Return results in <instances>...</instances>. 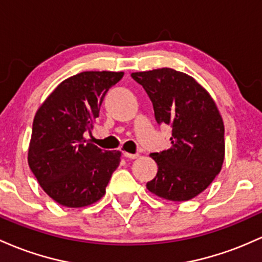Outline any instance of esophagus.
I'll use <instances>...</instances> for the list:
<instances>
[{
  "instance_id": "34e87169",
  "label": "esophagus",
  "mask_w": 262,
  "mask_h": 262,
  "mask_svg": "<svg viewBox=\"0 0 262 262\" xmlns=\"http://www.w3.org/2000/svg\"><path fill=\"white\" fill-rule=\"evenodd\" d=\"M123 156L126 158H130V160H135V158L139 157V154H128V152H123Z\"/></svg>"
}]
</instances>
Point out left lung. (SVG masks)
<instances>
[{
  "label": "left lung",
  "mask_w": 262,
  "mask_h": 262,
  "mask_svg": "<svg viewBox=\"0 0 262 262\" xmlns=\"http://www.w3.org/2000/svg\"><path fill=\"white\" fill-rule=\"evenodd\" d=\"M131 76L151 99L158 125L172 128V147L151 154L158 172L147 188L168 201H189L207 189L222 169L225 141L218 107L195 79L170 68Z\"/></svg>",
  "instance_id": "1"
}]
</instances>
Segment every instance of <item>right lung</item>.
I'll return each instance as SVG.
<instances>
[{
	"label": "right lung",
	"instance_id": "right-lung-1",
	"mask_svg": "<svg viewBox=\"0 0 262 262\" xmlns=\"http://www.w3.org/2000/svg\"><path fill=\"white\" fill-rule=\"evenodd\" d=\"M123 73L83 72L58 85L33 120L28 164L52 199L69 208L98 202L120 164V151L89 143L105 94Z\"/></svg>",
	"mask_w": 262,
	"mask_h": 262
}]
</instances>
